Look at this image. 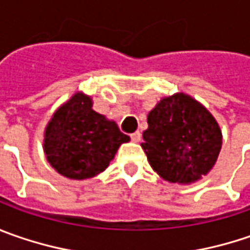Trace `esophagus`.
<instances>
[{
    "instance_id": "obj_1",
    "label": "esophagus",
    "mask_w": 250,
    "mask_h": 250,
    "mask_svg": "<svg viewBox=\"0 0 250 250\" xmlns=\"http://www.w3.org/2000/svg\"><path fill=\"white\" fill-rule=\"evenodd\" d=\"M130 137H131V140H133L134 143H138V141L141 140V133H140V131H136V133H133Z\"/></svg>"
}]
</instances>
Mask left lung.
<instances>
[{"label": "left lung", "instance_id": "obj_1", "mask_svg": "<svg viewBox=\"0 0 250 250\" xmlns=\"http://www.w3.org/2000/svg\"><path fill=\"white\" fill-rule=\"evenodd\" d=\"M146 122L141 146L162 179L189 185L211 170L221 151L223 134L203 104L186 93H175L161 99Z\"/></svg>", "mask_w": 250, "mask_h": 250}]
</instances>
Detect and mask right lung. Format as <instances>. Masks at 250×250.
I'll list each match as a JSON object with an SVG mask.
<instances>
[{
  "label": "right lung",
  "mask_w": 250,
  "mask_h": 250,
  "mask_svg": "<svg viewBox=\"0 0 250 250\" xmlns=\"http://www.w3.org/2000/svg\"><path fill=\"white\" fill-rule=\"evenodd\" d=\"M127 141L130 137L113 120L93 110L91 96L77 92L53 114L43 148L49 164L60 175L82 180L104 172Z\"/></svg>",
  "instance_id": "1"
}]
</instances>
